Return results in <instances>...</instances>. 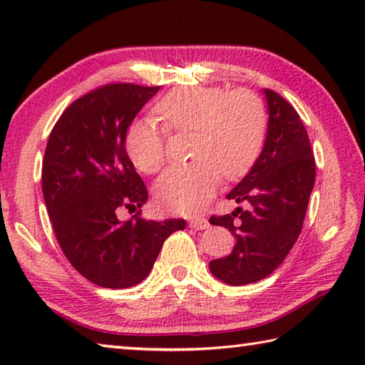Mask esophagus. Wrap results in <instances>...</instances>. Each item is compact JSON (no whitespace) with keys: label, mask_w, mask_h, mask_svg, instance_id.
<instances>
[{"label":"esophagus","mask_w":365,"mask_h":365,"mask_svg":"<svg viewBox=\"0 0 365 365\" xmlns=\"http://www.w3.org/2000/svg\"><path fill=\"white\" fill-rule=\"evenodd\" d=\"M190 227L195 230H206L209 228V220L206 217H193L190 220Z\"/></svg>","instance_id":"esophagus-1"}]
</instances>
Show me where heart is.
<instances>
[{
	"label": "heart",
	"instance_id": "1",
	"mask_svg": "<svg viewBox=\"0 0 365 365\" xmlns=\"http://www.w3.org/2000/svg\"><path fill=\"white\" fill-rule=\"evenodd\" d=\"M153 113L169 132H193L187 165H172L154 187L158 201L170 211L191 214L207 205L220 185L243 175L255 163L265 132V110L246 90L225 93L217 86L178 88L154 104ZM168 135L153 120H137L125 148L135 168L156 174L168 158Z\"/></svg>",
	"mask_w": 365,
	"mask_h": 365
}]
</instances>
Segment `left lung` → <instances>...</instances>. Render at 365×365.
<instances>
[{
    "label": "left lung",
    "mask_w": 365,
    "mask_h": 365,
    "mask_svg": "<svg viewBox=\"0 0 365 365\" xmlns=\"http://www.w3.org/2000/svg\"><path fill=\"white\" fill-rule=\"evenodd\" d=\"M262 93L269 114L262 151L227 195L248 209L209 219L237 240L230 255L209 262L215 279L233 287L262 280L283 262L299 237L316 180L314 154L298 113L275 91L264 88Z\"/></svg>",
    "instance_id": "left-lung-1"
}]
</instances>
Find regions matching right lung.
I'll return each instance as SVG.
<instances>
[{
  "label": "right lung",
  "instance_id": "obj_1",
  "mask_svg": "<svg viewBox=\"0 0 365 365\" xmlns=\"http://www.w3.org/2000/svg\"><path fill=\"white\" fill-rule=\"evenodd\" d=\"M159 86L110 83L78 98L49 135L41 190L61 250L78 274L103 288H130L150 274L165 238L183 219L135 217L148 190L125 151L127 128Z\"/></svg>",
  "mask_w": 365,
  "mask_h": 365
}]
</instances>
